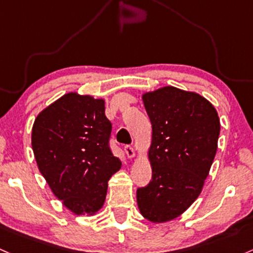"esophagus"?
Instances as JSON below:
<instances>
[{
  "label": "esophagus",
  "instance_id": "obj_1",
  "mask_svg": "<svg viewBox=\"0 0 253 253\" xmlns=\"http://www.w3.org/2000/svg\"><path fill=\"white\" fill-rule=\"evenodd\" d=\"M125 152H126V155L129 158H133V157L137 156V150H135L131 145H126V146H125Z\"/></svg>",
  "mask_w": 253,
  "mask_h": 253
}]
</instances>
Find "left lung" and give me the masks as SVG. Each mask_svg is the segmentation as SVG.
Listing matches in <instances>:
<instances>
[{"instance_id":"obj_1","label":"left lung","mask_w":253,"mask_h":253,"mask_svg":"<svg viewBox=\"0 0 253 253\" xmlns=\"http://www.w3.org/2000/svg\"><path fill=\"white\" fill-rule=\"evenodd\" d=\"M141 98L152 127V179L138 188L137 203L143 217L165 223L184 213L203 190L217 151L220 118L203 96L174 86Z\"/></svg>"}]
</instances>
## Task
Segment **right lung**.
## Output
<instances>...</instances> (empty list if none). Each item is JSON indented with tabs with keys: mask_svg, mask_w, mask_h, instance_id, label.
I'll list each match as a JSON object with an SVG mask.
<instances>
[{
	"mask_svg": "<svg viewBox=\"0 0 253 253\" xmlns=\"http://www.w3.org/2000/svg\"><path fill=\"white\" fill-rule=\"evenodd\" d=\"M105 99L68 92L44 108L32 126L36 162L51 192L74 215H96L108 181L121 168L109 141Z\"/></svg>",
	"mask_w": 253,
	"mask_h": 253,
	"instance_id": "1",
	"label": "right lung"
}]
</instances>
